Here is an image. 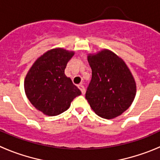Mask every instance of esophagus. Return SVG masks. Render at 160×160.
Instances as JSON below:
<instances>
[{"label":"esophagus","mask_w":160,"mask_h":160,"mask_svg":"<svg viewBox=\"0 0 160 160\" xmlns=\"http://www.w3.org/2000/svg\"><path fill=\"white\" fill-rule=\"evenodd\" d=\"M78 88L80 89V90H81L82 94H84L85 93H86V90H85V87H84V86H83V85L79 84L78 86Z\"/></svg>","instance_id":"obj_1"}]
</instances>
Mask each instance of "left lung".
<instances>
[{
  "label": "left lung",
  "instance_id": "left-lung-1",
  "mask_svg": "<svg viewBox=\"0 0 160 160\" xmlns=\"http://www.w3.org/2000/svg\"><path fill=\"white\" fill-rule=\"evenodd\" d=\"M92 78L86 98L96 114L111 119L127 111L135 99L136 83L129 68L115 53L102 49L89 54Z\"/></svg>",
  "mask_w": 160,
  "mask_h": 160
}]
</instances>
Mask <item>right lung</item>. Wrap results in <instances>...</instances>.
Wrapping results in <instances>:
<instances>
[{
  "mask_svg": "<svg viewBox=\"0 0 160 160\" xmlns=\"http://www.w3.org/2000/svg\"><path fill=\"white\" fill-rule=\"evenodd\" d=\"M74 54L62 48L50 49L38 58L25 76L24 87L32 105L49 116L66 111L73 98L82 94L65 74Z\"/></svg>",
  "mask_w": 160,
  "mask_h": 160,
  "instance_id": "add662e5",
  "label": "right lung"
}]
</instances>
